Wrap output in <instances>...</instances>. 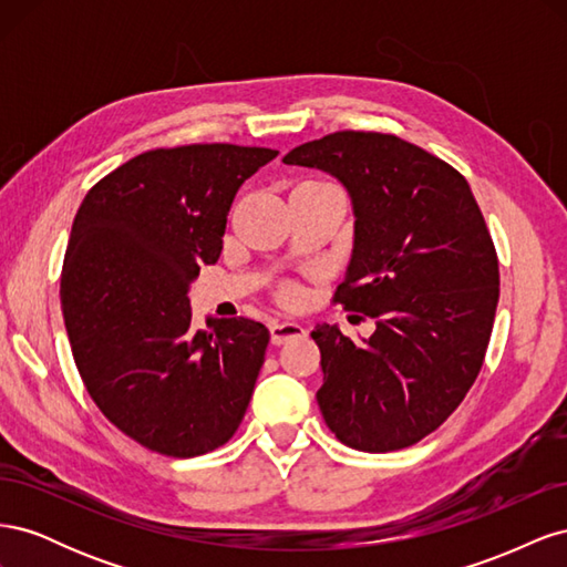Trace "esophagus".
I'll return each mask as SVG.
<instances>
[{
    "label": "esophagus",
    "mask_w": 567,
    "mask_h": 567,
    "mask_svg": "<svg viewBox=\"0 0 567 567\" xmlns=\"http://www.w3.org/2000/svg\"><path fill=\"white\" fill-rule=\"evenodd\" d=\"M269 331H271L274 346H284V342L293 340V338H302L307 333L305 326H300L298 321H271Z\"/></svg>",
    "instance_id": "34e87169"
}]
</instances>
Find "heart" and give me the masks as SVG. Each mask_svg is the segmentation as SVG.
Listing matches in <instances>:
<instances>
[{
  "mask_svg": "<svg viewBox=\"0 0 567 567\" xmlns=\"http://www.w3.org/2000/svg\"><path fill=\"white\" fill-rule=\"evenodd\" d=\"M284 298H286V300H296V298H298V288L288 286V288L284 290Z\"/></svg>",
  "mask_w": 567,
  "mask_h": 567,
  "instance_id": "heart-1",
  "label": "heart"
}]
</instances>
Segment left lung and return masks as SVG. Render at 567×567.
<instances>
[{
    "label": "left lung",
    "instance_id": "8db88e82",
    "mask_svg": "<svg viewBox=\"0 0 567 567\" xmlns=\"http://www.w3.org/2000/svg\"><path fill=\"white\" fill-rule=\"evenodd\" d=\"M286 165L348 188L354 248L336 302L375 319L354 342L317 323L326 425L352 450L394 452L431 435L475 383L487 352L499 260L468 182L394 134L333 132Z\"/></svg>",
    "mask_w": 567,
    "mask_h": 567
}]
</instances>
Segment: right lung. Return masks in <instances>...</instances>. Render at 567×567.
Masks as SVG:
<instances>
[{
	"mask_svg": "<svg viewBox=\"0 0 567 567\" xmlns=\"http://www.w3.org/2000/svg\"><path fill=\"white\" fill-rule=\"evenodd\" d=\"M279 151L156 148L96 182L75 215L61 310L82 383L115 427L165 456H200L241 425L265 364L267 326L208 319L188 288L221 252L241 184Z\"/></svg>",
	"mask_w": 567,
	"mask_h": 567,
	"instance_id": "add662e5",
	"label": "right lung"
}]
</instances>
